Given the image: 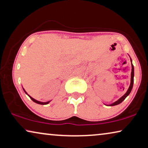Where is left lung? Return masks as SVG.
<instances>
[{
    "mask_svg": "<svg viewBox=\"0 0 148 148\" xmlns=\"http://www.w3.org/2000/svg\"><path fill=\"white\" fill-rule=\"evenodd\" d=\"M131 62H132V59H131ZM134 66L132 64V72H131V82H130V87L128 88V90H127V91L126 92V93H125L124 95H123L122 97H121V98L119 99L118 101H116L113 103H112V104H110V106H116V105H118L119 103H122L123 100H125V98H126V97L129 95L131 91H132V88H133V84H134Z\"/></svg>",
    "mask_w": 148,
    "mask_h": 148,
    "instance_id": "8db88e82",
    "label": "left lung"
}]
</instances>
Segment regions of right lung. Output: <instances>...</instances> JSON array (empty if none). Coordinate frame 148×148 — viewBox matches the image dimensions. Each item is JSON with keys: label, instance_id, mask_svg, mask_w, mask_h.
Returning a JSON list of instances; mask_svg holds the SVG:
<instances>
[{"label": "right lung", "instance_id": "obj_1", "mask_svg": "<svg viewBox=\"0 0 148 148\" xmlns=\"http://www.w3.org/2000/svg\"><path fill=\"white\" fill-rule=\"evenodd\" d=\"M23 90H24V88H23ZM24 91H25V93H26V94H27V93H26V91H25V90H24ZM28 96L30 97V99H31V100L33 101V102H34L35 103H38V104H41V105H45V104H47V103H48L50 102V101H49V102H39V101H37V100H35V99L32 98V97H30L29 95H28Z\"/></svg>", "mask_w": 148, "mask_h": 148}]
</instances>
